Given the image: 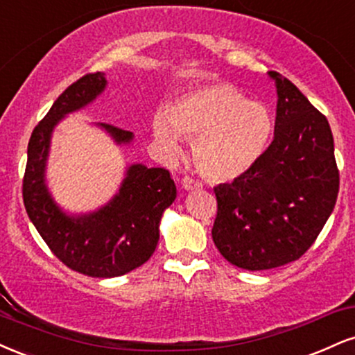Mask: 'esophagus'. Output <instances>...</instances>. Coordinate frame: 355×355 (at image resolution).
<instances>
[{
  "label": "esophagus",
  "mask_w": 355,
  "mask_h": 355,
  "mask_svg": "<svg viewBox=\"0 0 355 355\" xmlns=\"http://www.w3.org/2000/svg\"><path fill=\"white\" fill-rule=\"evenodd\" d=\"M182 187H184L186 191H199L202 189V182L198 181V179H194L193 176H184L182 178Z\"/></svg>",
  "instance_id": "34e87169"
}]
</instances>
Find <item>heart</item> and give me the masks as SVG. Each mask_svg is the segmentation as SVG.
Returning <instances> with one entry per match:
<instances>
[{
    "mask_svg": "<svg viewBox=\"0 0 355 355\" xmlns=\"http://www.w3.org/2000/svg\"><path fill=\"white\" fill-rule=\"evenodd\" d=\"M156 139L176 149L179 135L194 139V162L202 176L229 181L243 176L264 156L272 139L269 110L227 83H212L182 94L154 116Z\"/></svg>",
    "mask_w": 355,
    "mask_h": 355,
    "instance_id": "heart-1",
    "label": "heart"
}]
</instances>
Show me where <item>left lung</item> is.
Instances as JSON below:
<instances>
[{
    "label": "left lung",
    "instance_id": "8db88e82",
    "mask_svg": "<svg viewBox=\"0 0 355 355\" xmlns=\"http://www.w3.org/2000/svg\"><path fill=\"white\" fill-rule=\"evenodd\" d=\"M277 86L274 139L243 176L214 187L212 241L241 269L289 264L314 244L339 193L334 137L326 116L287 78Z\"/></svg>",
    "mask_w": 355,
    "mask_h": 355
}]
</instances>
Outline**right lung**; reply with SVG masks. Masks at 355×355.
Masks as SVG:
<instances>
[{
  "label": "right lung",
  "mask_w": 355,
  "mask_h": 355,
  "mask_svg": "<svg viewBox=\"0 0 355 355\" xmlns=\"http://www.w3.org/2000/svg\"><path fill=\"white\" fill-rule=\"evenodd\" d=\"M106 86L104 73H89L66 87L33 129L23 176L26 212L54 256L66 268L89 277H118L143 266L159 241L162 211L176 199V184L164 168L135 164L119 194L98 212L68 218L58 209L44 186V166L53 128L62 116L91 103ZM118 143L132 132L101 123Z\"/></svg>",
  "instance_id": "right-lung-1"
}]
</instances>
